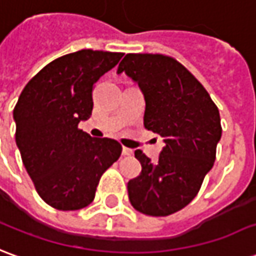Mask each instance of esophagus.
Returning a JSON list of instances; mask_svg holds the SVG:
<instances>
[{
  "label": "esophagus",
  "instance_id": "1",
  "mask_svg": "<svg viewBox=\"0 0 256 256\" xmlns=\"http://www.w3.org/2000/svg\"><path fill=\"white\" fill-rule=\"evenodd\" d=\"M134 152H132L131 148H122V156H132Z\"/></svg>",
  "mask_w": 256,
  "mask_h": 256
}]
</instances>
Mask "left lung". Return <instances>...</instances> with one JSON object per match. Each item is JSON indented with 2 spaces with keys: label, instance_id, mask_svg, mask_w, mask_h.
I'll use <instances>...</instances> for the list:
<instances>
[{
  "label": "left lung",
  "instance_id": "obj_1",
  "mask_svg": "<svg viewBox=\"0 0 256 256\" xmlns=\"http://www.w3.org/2000/svg\"><path fill=\"white\" fill-rule=\"evenodd\" d=\"M121 73L144 96V128L164 140L156 162L135 152L142 172L128 182V197L142 214L171 215L194 198L215 162L219 110L194 76L170 56L128 54L117 68Z\"/></svg>",
  "mask_w": 256,
  "mask_h": 256
}]
</instances>
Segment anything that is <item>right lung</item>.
<instances>
[{
  "label": "right lung",
  "instance_id": "1",
  "mask_svg": "<svg viewBox=\"0 0 256 256\" xmlns=\"http://www.w3.org/2000/svg\"><path fill=\"white\" fill-rule=\"evenodd\" d=\"M124 54L82 50L58 58L32 77L14 108L16 144L40 197L60 211L90 206L121 144L78 130L90 117L92 88Z\"/></svg>",
  "mask_w": 256,
  "mask_h": 256
}]
</instances>
